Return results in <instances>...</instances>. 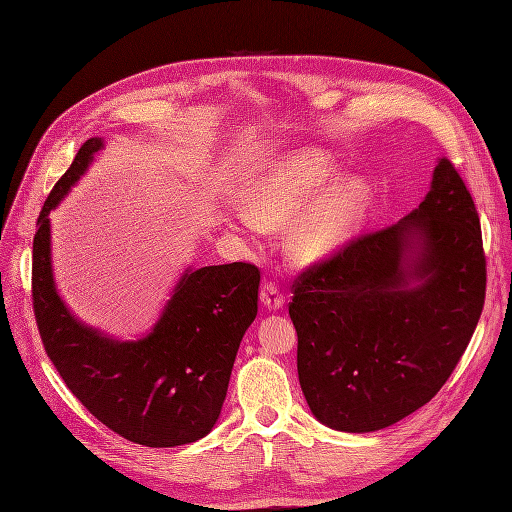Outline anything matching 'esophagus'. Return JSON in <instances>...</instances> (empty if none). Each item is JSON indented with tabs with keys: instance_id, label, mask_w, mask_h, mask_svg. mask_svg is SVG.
<instances>
[{
	"instance_id": "obj_1",
	"label": "esophagus",
	"mask_w": 512,
	"mask_h": 512,
	"mask_svg": "<svg viewBox=\"0 0 512 512\" xmlns=\"http://www.w3.org/2000/svg\"><path fill=\"white\" fill-rule=\"evenodd\" d=\"M259 299H261V305L267 309V311H280L284 307V297L280 294V290L276 288V284H265L259 292Z\"/></svg>"
}]
</instances>
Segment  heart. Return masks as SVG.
Listing matches in <instances>:
<instances>
[{
  "instance_id": "b5f03b06",
  "label": "heart",
  "mask_w": 512,
  "mask_h": 512,
  "mask_svg": "<svg viewBox=\"0 0 512 512\" xmlns=\"http://www.w3.org/2000/svg\"><path fill=\"white\" fill-rule=\"evenodd\" d=\"M334 178V161L319 149L276 157L251 184V209L236 213L238 230L257 238L263 226L288 224L290 261L309 267L332 259L357 234L369 207L367 188L355 180L340 182L322 196Z\"/></svg>"
}]
</instances>
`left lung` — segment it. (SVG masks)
Instances as JSON below:
<instances>
[{
	"mask_svg": "<svg viewBox=\"0 0 512 512\" xmlns=\"http://www.w3.org/2000/svg\"><path fill=\"white\" fill-rule=\"evenodd\" d=\"M486 257L475 203L440 157L425 199L294 282L299 382L336 432H378L432 400L475 332Z\"/></svg>",
	"mask_w": 512,
	"mask_h": 512,
	"instance_id": "8db88e82",
	"label": "left lung"
}]
</instances>
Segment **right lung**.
<instances>
[{
    "label": "right lung",
    "mask_w": 512,
    "mask_h": 512,
    "mask_svg": "<svg viewBox=\"0 0 512 512\" xmlns=\"http://www.w3.org/2000/svg\"><path fill=\"white\" fill-rule=\"evenodd\" d=\"M105 147L93 137L49 193L33 240V307L45 353L70 392L122 438L172 448L218 423L242 336L257 315L251 263L186 267L153 328L120 340L83 324L60 297L51 263L56 209Z\"/></svg>",
    "instance_id": "obj_1"
}]
</instances>
